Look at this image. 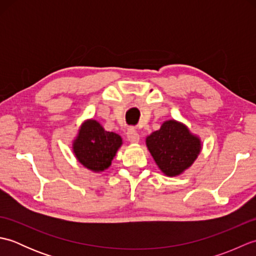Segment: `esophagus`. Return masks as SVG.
<instances>
[{"label":"esophagus","mask_w":256,"mask_h":256,"mask_svg":"<svg viewBox=\"0 0 256 256\" xmlns=\"http://www.w3.org/2000/svg\"><path fill=\"white\" fill-rule=\"evenodd\" d=\"M126 136H128V140L131 143H138L140 142V134L138 133V131H135L134 128H130L128 133H126Z\"/></svg>","instance_id":"34e87169"}]
</instances>
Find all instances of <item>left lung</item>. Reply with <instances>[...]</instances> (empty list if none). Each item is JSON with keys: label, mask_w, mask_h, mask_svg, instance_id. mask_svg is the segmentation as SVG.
Here are the masks:
<instances>
[{"label": "left lung", "mask_w": 256, "mask_h": 256, "mask_svg": "<svg viewBox=\"0 0 256 256\" xmlns=\"http://www.w3.org/2000/svg\"><path fill=\"white\" fill-rule=\"evenodd\" d=\"M146 146L160 172L168 177L182 175L198 158L202 143L197 134L177 120H166L146 138Z\"/></svg>", "instance_id": "obj_1"}]
</instances>
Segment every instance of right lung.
<instances>
[{
    "mask_svg": "<svg viewBox=\"0 0 256 256\" xmlns=\"http://www.w3.org/2000/svg\"><path fill=\"white\" fill-rule=\"evenodd\" d=\"M122 138L114 132H108L94 118L82 122L72 140V153L81 165L94 172H102L111 166Z\"/></svg>",
    "mask_w": 256,
    "mask_h": 256,
    "instance_id": "add662e5",
    "label": "right lung"
}]
</instances>
